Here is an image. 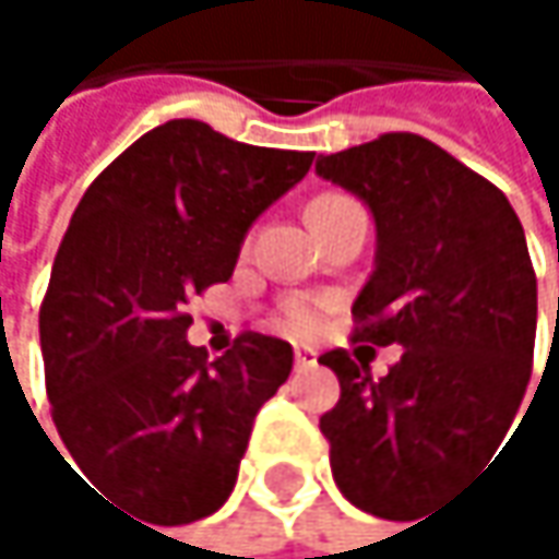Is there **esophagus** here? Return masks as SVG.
<instances>
[{
  "label": "esophagus",
  "mask_w": 559,
  "mask_h": 559,
  "mask_svg": "<svg viewBox=\"0 0 559 559\" xmlns=\"http://www.w3.org/2000/svg\"><path fill=\"white\" fill-rule=\"evenodd\" d=\"M317 366V353L313 349H294V369L297 372H307Z\"/></svg>",
  "instance_id": "esophagus-1"
}]
</instances>
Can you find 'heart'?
Returning <instances> with one entry per match:
<instances>
[{
  "mask_svg": "<svg viewBox=\"0 0 559 559\" xmlns=\"http://www.w3.org/2000/svg\"><path fill=\"white\" fill-rule=\"evenodd\" d=\"M343 200H353V197H343V193H323L313 200V206H333V203H343ZM310 206V210H313ZM323 313H326V300L320 297H287L281 300L278 313H275V326L287 336H313L323 323Z\"/></svg>",
  "mask_w": 559,
  "mask_h": 559,
  "instance_id": "b5f03b06",
  "label": "heart"
}]
</instances>
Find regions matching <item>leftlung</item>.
<instances>
[{
	"label": "left lung",
	"instance_id": "obj_1",
	"mask_svg": "<svg viewBox=\"0 0 559 559\" xmlns=\"http://www.w3.org/2000/svg\"><path fill=\"white\" fill-rule=\"evenodd\" d=\"M317 170L359 193L379 229L353 343L404 349L382 379L359 353H323L340 401L320 430L340 492L397 521L499 450L531 379L537 278L502 190L430 139L385 132Z\"/></svg>",
	"mask_w": 559,
	"mask_h": 559
}]
</instances>
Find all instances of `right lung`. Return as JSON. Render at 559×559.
<instances>
[{"label":"right lung","instance_id":"add662e5","mask_svg":"<svg viewBox=\"0 0 559 559\" xmlns=\"http://www.w3.org/2000/svg\"><path fill=\"white\" fill-rule=\"evenodd\" d=\"M313 152L233 142L170 119L83 193L41 300L57 433L112 502L148 524H190L229 499L259 407L287 382L284 340L239 333L210 359L187 304L233 278L255 216Z\"/></svg>","mask_w":559,"mask_h":559}]
</instances>
